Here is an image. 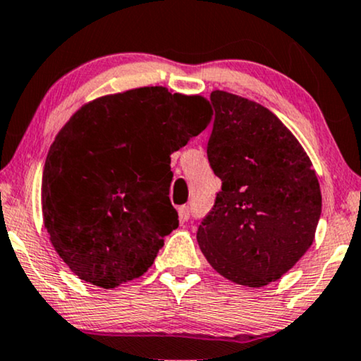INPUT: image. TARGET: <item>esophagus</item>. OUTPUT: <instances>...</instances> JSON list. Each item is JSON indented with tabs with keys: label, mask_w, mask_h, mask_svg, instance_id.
Wrapping results in <instances>:
<instances>
[{
	"label": "esophagus",
	"mask_w": 361,
	"mask_h": 361,
	"mask_svg": "<svg viewBox=\"0 0 361 361\" xmlns=\"http://www.w3.org/2000/svg\"><path fill=\"white\" fill-rule=\"evenodd\" d=\"M191 216V209L190 206H181L178 207V217H180V222H186L188 219H190Z\"/></svg>",
	"instance_id": "obj_1"
}]
</instances>
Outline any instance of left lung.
I'll return each instance as SVG.
<instances>
[{"instance_id":"obj_1","label":"left lung","mask_w":361,"mask_h":361,"mask_svg":"<svg viewBox=\"0 0 361 361\" xmlns=\"http://www.w3.org/2000/svg\"><path fill=\"white\" fill-rule=\"evenodd\" d=\"M211 104L207 160L222 188L196 238L219 275L262 288L312 245L321 188L301 144L270 109L221 90Z\"/></svg>"}]
</instances>
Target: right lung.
<instances>
[{"label":"right lung","instance_id":"add662e5","mask_svg":"<svg viewBox=\"0 0 361 361\" xmlns=\"http://www.w3.org/2000/svg\"><path fill=\"white\" fill-rule=\"evenodd\" d=\"M202 96L144 86L81 106L42 175L50 242L80 280L109 289L144 275L178 227L170 155L207 128Z\"/></svg>","mask_w":361,"mask_h":361}]
</instances>
